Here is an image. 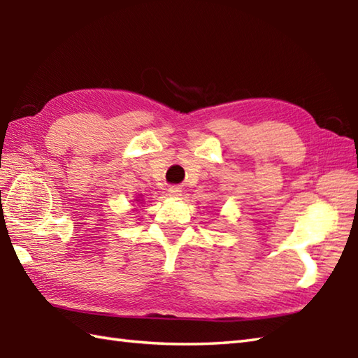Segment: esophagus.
<instances>
[{
  "instance_id": "obj_1",
  "label": "esophagus",
  "mask_w": 358,
  "mask_h": 358,
  "mask_svg": "<svg viewBox=\"0 0 358 358\" xmlns=\"http://www.w3.org/2000/svg\"><path fill=\"white\" fill-rule=\"evenodd\" d=\"M167 192H169L172 199H177V196L181 195V189L180 187H169V189H167Z\"/></svg>"
}]
</instances>
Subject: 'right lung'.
Instances as JSON below:
<instances>
[{"label":"right lung","mask_w":358,"mask_h":358,"mask_svg":"<svg viewBox=\"0 0 358 358\" xmlns=\"http://www.w3.org/2000/svg\"><path fill=\"white\" fill-rule=\"evenodd\" d=\"M141 199V195H138V196H136V199H135V201H138V203H141L143 200H140Z\"/></svg>","instance_id":"add662e5"}]
</instances>
